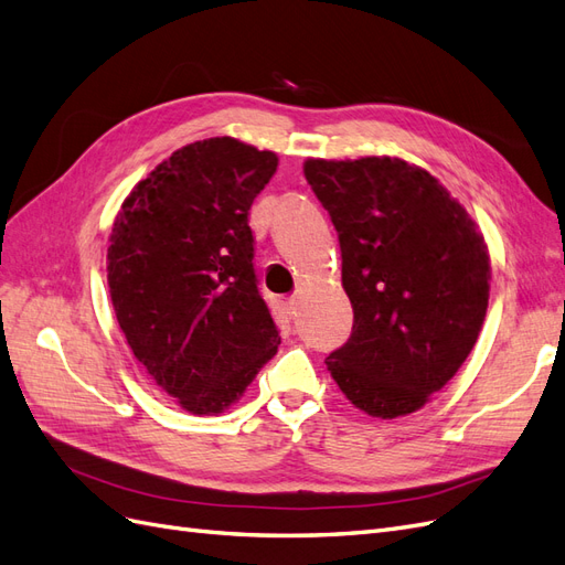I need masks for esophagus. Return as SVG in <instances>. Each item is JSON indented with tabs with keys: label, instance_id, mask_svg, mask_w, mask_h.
<instances>
[{
	"label": "esophagus",
	"instance_id": "esophagus-1",
	"mask_svg": "<svg viewBox=\"0 0 565 565\" xmlns=\"http://www.w3.org/2000/svg\"><path fill=\"white\" fill-rule=\"evenodd\" d=\"M282 306H285V313L295 320V318H297V306H299V297H289V299H285V301H282Z\"/></svg>",
	"mask_w": 565,
	"mask_h": 565
}]
</instances>
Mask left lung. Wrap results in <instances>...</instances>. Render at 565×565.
<instances>
[{
	"label": "left lung",
	"mask_w": 565,
	"mask_h": 565,
	"mask_svg": "<svg viewBox=\"0 0 565 565\" xmlns=\"http://www.w3.org/2000/svg\"><path fill=\"white\" fill-rule=\"evenodd\" d=\"M341 247L353 306L349 341L324 358L341 393L370 417L431 401L483 328L490 254L465 204L401 158L303 162Z\"/></svg>",
	"instance_id": "1"
}]
</instances>
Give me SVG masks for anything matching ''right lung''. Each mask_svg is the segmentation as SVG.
<instances>
[{
    "instance_id": "add662e5",
    "label": "right lung",
    "mask_w": 565,
    "mask_h": 565,
    "mask_svg": "<svg viewBox=\"0 0 565 565\" xmlns=\"http://www.w3.org/2000/svg\"><path fill=\"white\" fill-rule=\"evenodd\" d=\"M278 156L233 136L188 143L131 188L108 237L110 301L156 384L218 415L278 351L247 214Z\"/></svg>"
}]
</instances>
